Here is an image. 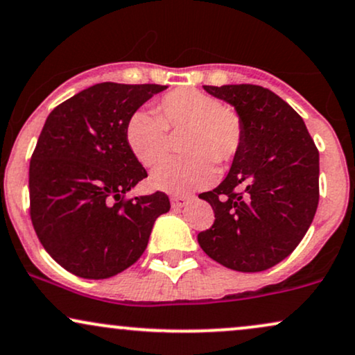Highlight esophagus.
Masks as SVG:
<instances>
[{
  "mask_svg": "<svg viewBox=\"0 0 355 355\" xmlns=\"http://www.w3.org/2000/svg\"><path fill=\"white\" fill-rule=\"evenodd\" d=\"M170 201H172L173 208H183L188 203V196L185 195H172L170 196Z\"/></svg>",
  "mask_w": 355,
  "mask_h": 355,
  "instance_id": "34e87169",
  "label": "esophagus"
}]
</instances>
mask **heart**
<instances>
[{"label":"heart","instance_id":"b5f03b06","mask_svg":"<svg viewBox=\"0 0 355 355\" xmlns=\"http://www.w3.org/2000/svg\"><path fill=\"white\" fill-rule=\"evenodd\" d=\"M155 112L137 110L125 121L128 149L144 167H154L168 154L170 134L183 132L185 155L165 160L150 182L165 191H188L209 185L216 177L214 164L230 165L245 139L244 119L234 106L198 88H175L157 101Z\"/></svg>","mask_w":355,"mask_h":355}]
</instances>
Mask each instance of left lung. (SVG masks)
<instances>
[{"label": "left lung", "mask_w": 355, "mask_h": 355, "mask_svg": "<svg viewBox=\"0 0 355 355\" xmlns=\"http://www.w3.org/2000/svg\"><path fill=\"white\" fill-rule=\"evenodd\" d=\"M203 88L239 111L245 139L227 177L200 195L214 223L200 232L198 244L232 270H267L293 252L315 218L320 152L302 116L268 88Z\"/></svg>", "instance_id": "left-lung-1"}]
</instances>
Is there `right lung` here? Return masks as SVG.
Wrapping results in <instances>:
<instances>
[{"label": "right lung", "mask_w": 355, "mask_h": 355, "mask_svg": "<svg viewBox=\"0 0 355 355\" xmlns=\"http://www.w3.org/2000/svg\"><path fill=\"white\" fill-rule=\"evenodd\" d=\"M165 88L98 83L46 119L29 164L31 221L49 255L73 275L101 280L131 267L170 209L164 191L125 196L147 177L125 144V121Z\"/></svg>", "instance_id": "obj_1"}]
</instances>
